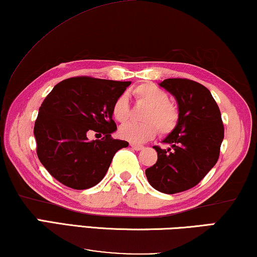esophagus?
Masks as SVG:
<instances>
[{
    "label": "esophagus",
    "mask_w": 257,
    "mask_h": 257,
    "mask_svg": "<svg viewBox=\"0 0 257 257\" xmlns=\"http://www.w3.org/2000/svg\"><path fill=\"white\" fill-rule=\"evenodd\" d=\"M130 146H132V149H134L135 151H142V150H144V146H142V145H137V144L132 143V144H130Z\"/></svg>",
    "instance_id": "obj_1"
}]
</instances>
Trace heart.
<instances>
[{"label":"heart","instance_id":"heart-1","mask_svg":"<svg viewBox=\"0 0 257 257\" xmlns=\"http://www.w3.org/2000/svg\"><path fill=\"white\" fill-rule=\"evenodd\" d=\"M136 98L149 105L144 112V123L128 122L122 124L119 129V136L134 144H143L157 135L169 134L176 127L178 121V111L173 104L169 103V96L152 83H143L134 89ZM130 108L128 97L121 95L117 97L112 106V115L119 122H124L129 117Z\"/></svg>","mask_w":257,"mask_h":257}]
</instances>
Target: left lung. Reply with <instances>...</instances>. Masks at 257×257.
Returning a JSON list of instances; mask_svg holds the SVG:
<instances>
[{
    "label": "left lung",
    "instance_id": "left-lung-1",
    "mask_svg": "<svg viewBox=\"0 0 257 257\" xmlns=\"http://www.w3.org/2000/svg\"><path fill=\"white\" fill-rule=\"evenodd\" d=\"M159 85L176 99L178 121L162 141L168 148L154 146L158 160L145 175L154 189L174 194L197 185L216 164L224 127L216 101L202 84L167 79Z\"/></svg>",
    "mask_w": 257,
    "mask_h": 257
}]
</instances>
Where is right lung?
Here are the masks:
<instances>
[{
  "label": "right lung",
  "mask_w": 257,
  "mask_h": 257,
  "mask_svg": "<svg viewBox=\"0 0 257 257\" xmlns=\"http://www.w3.org/2000/svg\"><path fill=\"white\" fill-rule=\"evenodd\" d=\"M130 83L79 76L55 85L41 104L34 125L38 157L52 177L75 190L103 180L114 154L129 145L111 134L116 130L113 103ZM90 131L103 138L89 141Z\"/></svg>",
  "instance_id": "obj_1"
}]
</instances>
